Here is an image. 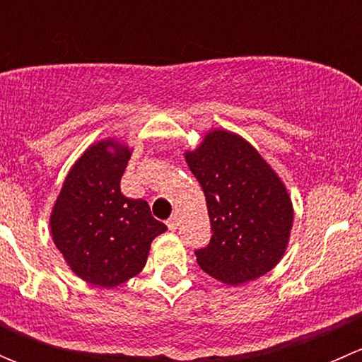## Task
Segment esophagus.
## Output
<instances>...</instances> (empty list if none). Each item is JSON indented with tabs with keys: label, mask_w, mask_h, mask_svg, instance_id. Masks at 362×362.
Here are the masks:
<instances>
[{
	"label": "esophagus",
	"mask_w": 362,
	"mask_h": 362,
	"mask_svg": "<svg viewBox=\"0 0 362 362\" xmlns=\"http://www.w3.org/2000/svg\"><path fill=\"white\" fill-rule=\"evenodd\" d=\"M166 226H168V229H170V231H175V229L178 228V217H177V215H171V217L168 218Z\"/></svg>",
	"instance_id": "esophagus-1"
}]
</instances>
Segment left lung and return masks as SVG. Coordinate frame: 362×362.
Listing matches in <instances>:
<instances>
[{
  "mask_svg": "<svg viewBox=\"0 0 362 362\" xmlns=\"http://www.w3.org/2000/svg\"><path fill=\"white\" fill-rule=\"evenodd\" d=\"M202 185L210 243L196 250L199 268L226 286L272 272L286 254L294 208L286 184L257 148L228 129H210L184 152Z\"/></svg>",
  "mask_w": 362,
  "mask_h": 362,
  "instance_id": "1",
  "label": "left lung"
}]
</instances>
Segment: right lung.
I'll use <instances>...</instances> for the list:
<instances>
[{"label": "right lung", "instance_id": "1", "mask_svg": "<svg viewBox=\"0 0 362 362\" xmlns=\"http://www.w3.org/2000/svg\"><path fill=\"white\" fill-rule=\"evenodd\" d=\"M131 151L112 136L89 145L69 168L49 218L54 245L69 269L105 289L136 276L152 240L166 231L147 202L120 192Z\"/></svg>", "mask_w": 362, "mask_h": 362}]
</instances>
